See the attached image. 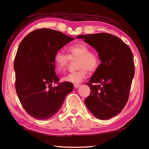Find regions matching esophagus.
<instances>
[{"mask_svg":"<svg viewBox=\"0 0 149 149\" xmlns=\"http://www.w3.org/2000/svg\"><path fill=\"white\" fill-rule=\"evenodd\" d=\"M74 88L75 89H77L78 87H80V85H79V84H74Z\"/></svg>","mask_w":149,"mask_h":149,"instance_id":"esophagus-1","label":"esophagus"}]
</instances>
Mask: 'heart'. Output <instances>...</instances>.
<instances>
[{"instance_id": "b5f03b06", "label": "heart", "mask_w": 149, "mask_h": 149, "mask_svg": "<svg viewBox=\"0 0 149 149\" xmlns=\"http://www.w3.org/2000/svg\"><path fill=\"white\" fill-rule=\"evenodd\" d=\"M67 55L62 50H58L54 55V64L56 70L63 73L66 70L70 60L78 58L77 72L70 73L62 78L63 81L72 84H80L87 75V72H95L100 64V59L95 52L91 51L89 47L84 43L72 45L68 49Z\"/></svg>"}]
</instances>
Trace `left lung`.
Wrapping results in <instances>:
<instances>
[{
	"instance_id": "left-lung-1",
	"label": "left lung",
	"mask_w": 149,
	"mask_h": 149,
	"mask_svg": "<svg viewBox=\"0 0 149 149\" xmlns=\"http://www.w3.org/2000/svg\"><path fill=\"white\" fill-rule=\"evenodd\" d=\"M77 38L94 47L101 61L87 84L91 91L85 104L96 118L110 119L119 114L129 99L135 74L132 50L122 39L107 33L81 35Z\"/></svg>"
}]
</instances>
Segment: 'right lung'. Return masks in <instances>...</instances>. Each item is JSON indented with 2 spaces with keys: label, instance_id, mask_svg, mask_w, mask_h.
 I'll return each instance as SVG.
<instances>
[{
  "label": "right lung",
  "instance_id": "obj_1",
  "mask_svg": "<svg viewBox=\"0 0 149 149\" xmlns=\"http://www.w3.org/2000/svg\"><path fill=\"white\" fill-rule=\"evenodd\" d=\"M74 38L47 28L35 29L22 40L14 68L16 93L27 114L37 120L48 119L62 107L74 89L70 82L59 83L54 72L56 52ZM57 83L56 87L52 84Z\"/></svg>",
  "mask_w": 149,
  "mask_h": 149
}]
</instances>
